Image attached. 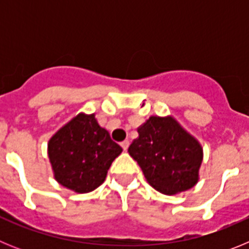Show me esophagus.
<instances>
[{"mask_svg":"<svg viewBox=\"0 0 249 249\" xmlns=\"http://www.w3.org/2000/svg\"><path fill=\"white\" fill-rule=\"evenodd\" d=\"M128 146H129V141L124 140V141H123V142H121V147H122V148L124 149V151H127Z\"/></svg>","mask_w":249,"mask_h":249,"instance_id":"1","label":"esophagus"}]
</instances>
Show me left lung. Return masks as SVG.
<instances>
[{"label":"left lung","instance_id":"obj_1","mask_svg":"<svg viewBox=\"0 0 249 249\" xmlns=\"http://www.w3.org/2000/svg\"><path fill=\"white\" fill-rule=\"evenodd\" d=\"M137 131L128 152L153 188L176 195L197 183L203 149L175 118L152 116Z\"/></svg>","mask_w":249,"mask_h":249}]
</instances>
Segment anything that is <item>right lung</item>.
Returning a JSON list of instances; mask_svg holds the SVG:
<instances>
[{
  "instance_id": "1",
  "label": "right lung",
  "mask_w": 249,
  "mask_h": 249,
  "mask_svg": "<svg viewBox=\"0 0 249 249\" xmlns=\"http://www.w3.org/2000/svg\"><path fill=\"white\" fill-rule=\"evenodd\" d=\"M122 152L94 114L80 113L48 142V157L61 186L87 193L103 183L114 158Z\"/></svg>"
}]
</instances>
